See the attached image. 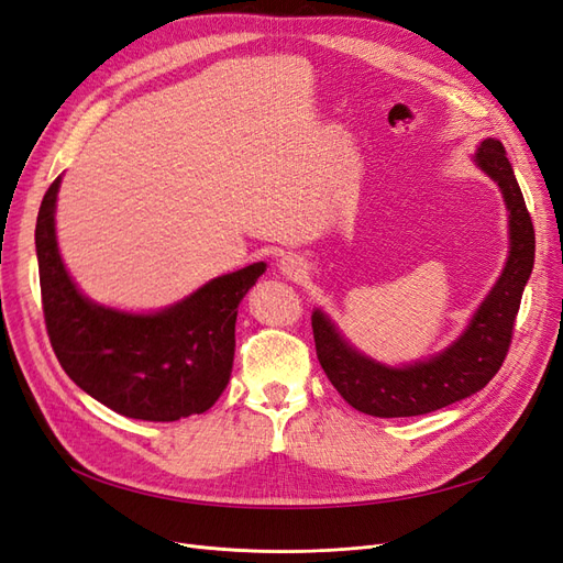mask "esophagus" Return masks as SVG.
Instances as JSON below:
<instances>
[{"label":"esophagus","mask_w":563,"mask_h":563,"mask_svg":"<svg viewBox=\"0 0 563 563\" xmlns=\"http://www.w3.org/2000/svg\"><path fill=\"white\" fill-rule=\"evenodd\" d=\"M279 269H282V275H286L288 279H300L305 275V263H302V258H298V255L288 253L279 261Z\"/></svg>","instance_id":"obj_1"}]
</instances>
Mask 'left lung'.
I'll use <instances>...</instances> for the list:
<instances>
[{"mask_svg": "<svg viewBox=\"0 0 563 563\" xmlns=\"http://www.w3.org/2000/svg\"><path fill=\"white\" fill-rule=\"evenodd\" d=\"M476 164L503 190L509 211V258L465 333L446 352L430 362L389 368L354 352L319 310L312 314L317 360L340 397L356 411L376 418L430 413L486 387L505 362L536 261V232L503 143L486 139L476 150Z\"/></svg>", "mask_w": 563, "mask_h": 563, "instance_id": "8db88e82", "label": "left lung"}]
</instances>
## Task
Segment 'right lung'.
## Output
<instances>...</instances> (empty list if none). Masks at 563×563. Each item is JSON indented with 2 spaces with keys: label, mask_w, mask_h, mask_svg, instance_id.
Segmentation results:
<instances>
[{
  "label": "right lung",
  "mask_w": 563,
  "mask_h": 563,
  "mask_svg": "<svg viewBox=\"0 0 563 563\" xmlns=\"http://www.w3.org/2000/svg\"><path fill=\"white\" fill-rule=\"evenodd\" d=\"M46 190L35 230L46 333L63 371L87 395L135 420L174 422L209 411L234 360L236 308L265 272L253 263L203 284L157 314H126L84 298L56 244V195Z\"/></svg>",
  "instance_id": "1"
}]
</instances>
